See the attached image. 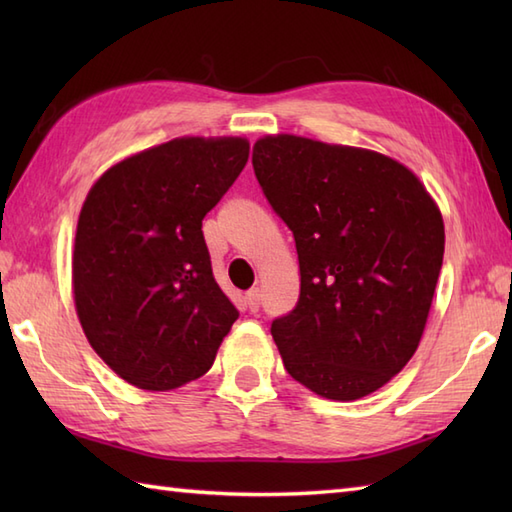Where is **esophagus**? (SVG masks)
Instances as JSON below:
<instances>
[{
  "instance_id": "obj_1",
  "label": "esophagus",
  "mask_w": 512,
  "mask_h": 512,
  "mask_svg": "<svg viewBox=\"0 0 512 512\" xmlns=\"http://www.w3.org/2000/svg\"><path fill=\"white\" fill-rule=\"evenodd\" d=\"M259 299H262V292H259V288H253L246 292V308L250 312H257L259 310Z\"/></svg>"
}]
</instances>
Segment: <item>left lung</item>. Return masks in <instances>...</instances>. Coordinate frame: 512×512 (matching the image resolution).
<instances>
[{
    "instance_id": "1",
    "label": "left lung",
    "mask_w": 512,
    "mask_h": 512,
    "mask_svg": "<svg viewBox=\"0 0 512 512\" xmlns=\"http://www.w3.org/2000/svg\"><path fill=\"white\" fill-rule=\"evenodd\" d=\"M253 167L299 255V301L270 328L286 372L323 398L369 396L427 325L444 255L436 200L394 158L295 134L259 138Z\"/></svg>"
}]
</instances>
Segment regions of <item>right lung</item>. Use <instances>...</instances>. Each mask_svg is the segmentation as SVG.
Listing matches in <instances>:
<instances>
[{"instance_id":"right-lung-1","label":"right lung","mask_w":512,"mask_h":512,"mask_svg":"<svg viewBox=\"0 0 512 512\" xmlns=\"http://www.w3.org/2000/svg\"><path fill=\"white\" fill-rule=\"evenodd\" d=\"M242 136H182L92 184L72 250L76 317L114 374L169 391L209 372L239 317L215 284L202 220L248 160Z\"/></svg>"}]
</instances>
